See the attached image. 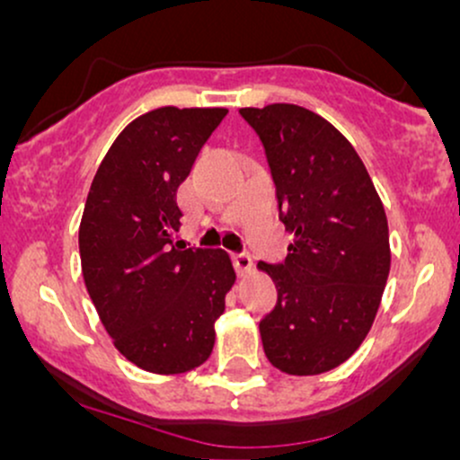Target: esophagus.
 Returning <instances> with one entry per match:
<instances>
[{"label": "esophagus", "mask_w": 460, "mask_h": 460, "mask_svg": "<svg viewBox=\"0 0 460 460\" xmlns=\"http://www.w3.org/2000/svg\"><path fill=\"white\" fill-rule=\"evenodd\" d=\"M231 261H234L235 270L240 272V274L248 272V270H251V266H252V260H251V255H248L246 251H237V252H231Z\"/></svg>", "instance_id": "obj_1"}]
</instances>
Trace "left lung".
<instances>
[{"label":"left lung","mask_w":460,"mask_h":460,"mask_svg":"<svg viewBox=\"0 0 460 460\" xmlns=\"http://www.w3.org/2000/svg\"><path fill=\"white\" fill-rule=\"evenodd\" d=\"M260 136L294 242L281 263L260 261L277 305L260 322L274 367L314 376L341 366L376 318L389 277L387 216L361 157L329 120L292 103L242 108Z\"/></svg>","instance_id":"1"}]
</instances>
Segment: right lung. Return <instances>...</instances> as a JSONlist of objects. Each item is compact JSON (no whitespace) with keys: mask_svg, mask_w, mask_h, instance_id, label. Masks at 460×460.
<instances>
[{"mask_svg":"<svg viewBox=\"0 0 460 460\" xmlns=\"http://www.w3.org/2000/svg\"><path fill=\"white\" fill-rule=\"evenodd\" d=\"M225 108H166L138 116L99 164L79 225L82 274L125 358L183 374L212 355L216 320L235 283L220 248L177 242V188Z\"/></svg>","mask_w":460,"mask_h":460,"instance_id":"obj_1","label":"right lung"}]
</instances>
